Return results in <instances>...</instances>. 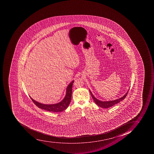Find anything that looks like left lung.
Returning a JSON list of instances; mask_svg holds the SVG:
<instances>
[{
  "label": "left lung",
  "instance_id": "left-lung-1",
  "mask_svg": "<svg viewBox=\"0 0 154 154\" xmlns=\"http://www.w3.org/2000/svg\"><path fill=\"white\" fill-rule=\"evenodd\" d=\"M90 91L91 94V95L92 96V99H93V100L94 101L95 103L96 104H97L100 107H102V108H109V107H110L117 104V103L122 101L124 99L126 98L127 95L128 91V92H127V93H126L123 97H121V98H119L118 99L115 100H110V101H106V102H103V101H101V100H100L97 99V98H96L95 97L93 96V95L92 94V93H91L90 90Z\"/></svg>",
  "mask_w": 154,
  "mask_h": 154
}]
</instances>
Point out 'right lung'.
<instances>
[{
	"mask_svg": "<svg viewBox=\"0 0 154 154\" xmlns=\"http://www.w3.org/2000/svg\"><path fill=\"white\" fill-rule=\"evenodd\" d=\"M74 80L72 81L67 86L66 88V96L64 97L63 100L59 103L56 104H45L40 103L37 101L33 100L30 97L32 100L33 101L36 106L40 108V109H44L48 111L54 112H61L63 111L66 110L69 104L70 103L71 100L72 93V87H73Z\"/></svg>",
	"mask_w": 154,
	"mask_h": 154,
	"instance_id": "add662e5",
	"label": "right lung"
}]
</instances>
